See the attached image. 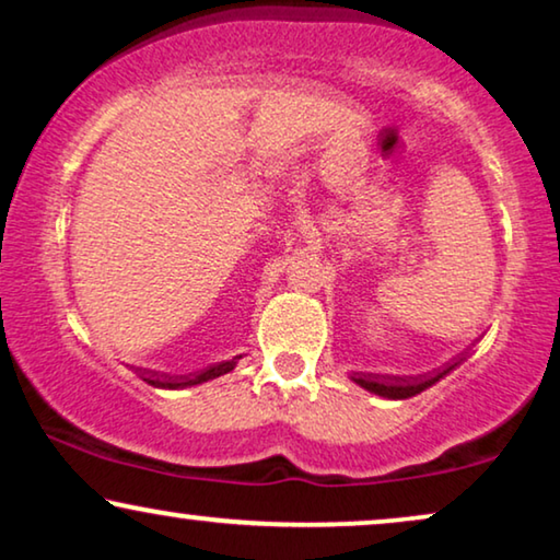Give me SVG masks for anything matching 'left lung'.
Here are the masks:
<instances>
[{"label": "left lung", "instance_id": "1", "mask_svg": "<svg viewBox=\"0 0 560 560\" xmlns=\"http://www.w3.org/2000/svg\"><path fill=\"white\" fill-rule=\"evenodd\" d=\"M448 370H451V366H448ZM448 370L433 374V377H395V380L351 377V380H354L359 387L370 389V393H374V395L387 397V400H408V397L420 395V393H423V389L435 385V382H439Z\"/></svg>", "mask_w": 560, "mask_h": 560}]
</instances>
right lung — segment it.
Returning a JSON list of instances; mask_svg holds the SVG:
<instances>
[{
    "label": "right lung",
    "mask_w": 560,
    "mask_h": 560,
    "mask_svg": "<svg viewBox=\"0 0 560 560\" xmlns=\"http://www.w3.org/2000/svg\"><path fill=\"white\" fill-rule=\"evenodd\" d=\"M152 385H160V387H186V385H190V382L194 380H188V377H180V380H171V377H165V380H150Z\"/></svg>",
    "instance_id": "1"
}]
</instances>
